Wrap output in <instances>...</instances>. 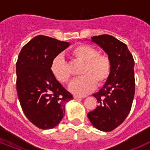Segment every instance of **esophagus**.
<instances>
[{
  "label": "esophagus",
  "instance_id": "34e87169",
  "mask_svg": "<svg viewBox=\"0 0 150 150\" xmlns=\"http://www.w3.org/2000/svg\"><path fill=\"white\" fill-rule=\"evenodd\" d=\"M74 98H75V99H80V98H84V97L80 96V95H74Z\"/></svg>",
  "mask_w": 150,
  "mask_h": 150
}]
</instances>
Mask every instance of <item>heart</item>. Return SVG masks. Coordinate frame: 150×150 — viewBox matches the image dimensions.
Segmentation results:
<instances>
[{
    "label": "heart",
    "mask_w": 150,
    "mask_h": 150,
    "mask_svg": "<svg viewBox=\"0 0 150 150\" xmlns=\"http://www.w3.org/2000/svg\"><path fill=\"white\" fill-rule=\"evenodd\" d=\"M77 60L83 62L80 77L73 79L69 89L76 95H85L95 88L103 86L108 80L112 70L110 57L104 52H98L96 48L88 44H79L70 52ZM54 77L63 84L71 79V73L66 61L62 56L55 57L50 66Z\"/></svg>",
    "instance_id": "obj_1"
}]
</instances>
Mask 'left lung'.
<instances>
[{
  "instance_id": "8db88e82",
  "label": "left lung",
  "mask_w": 150,
  "mask_h": 150,
  "mask_svg": "<svg viewBox=\"0 0 150 150\" xmlns=\"http://www.w3.org/2000/svg\"><path fill=\"white\" fill-rule=\"evenodd\" d=\"M92 41L110 57L112 70L101 89L94 94L98 106L88 113L91 124L111 132L122 124L132 109L135 91L134 60L124 43L109 34L95 36Z\"/></svg>"
}]
</instances>
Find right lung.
<instances>
[{
	"label": "right lung",
	"instance_id": "right-lung-1",
	"mask_svg": "<svg viewBox=\"0 0 150 150\" xmlns=\"http://www.w3.org/2000/svg\"><path fill=\"white\" fill-rule=\"evenodd\" d=\"M70 43L38 35L21 50L16 62V90L22 111L38 128L55 127L73 95L52 75L51 63Z\"/></svg>",
	"mask_w": 150,
	"mask_h": 150
}]
</instances>
